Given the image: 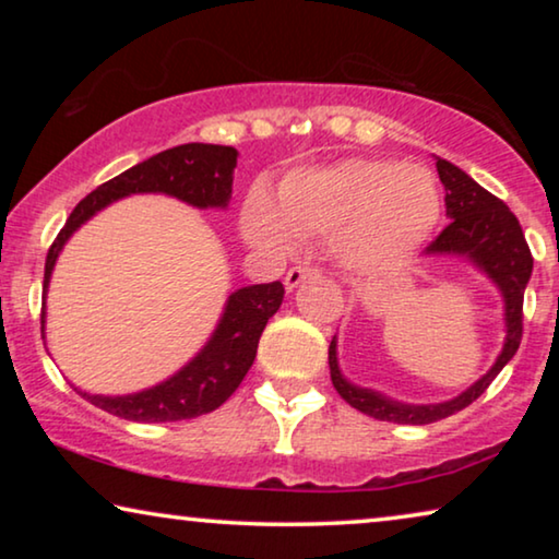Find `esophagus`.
Wrapping results in <instances>:
<instances>
[{
  "instance_id": "esophagus-1",
  "label": "esophagus",
  "mask_w": 559,
  "mask_h": 559,
  "mask_svg": "<svg viewBox=\"0 0 559 559\" xmlns=\"http://www.w3.org/2000/svg\"><path fill=\"white\" fill-rule=\"evenodd\" d=\"M312 272H316V270H310V266H293V270H289L287 277H285L287 293H293V289H295L297 285H302V282L308 280Z\"/></svg>"
}]
</instances>
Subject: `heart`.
<instances>
[{
    "label": "heart",
    "instance_id": "obj_1",
    "mask_svg": "<svg viewBox=\"0 0 559 559\" xmlns=\"http://www.w3.org/2000/svg\"><path fill=\"white\" fill-rule=\"evenodd\" d=\"M440 211L438 182L425 167L354 157L287 175L277 203L254 190L241 228L254 247L274 254H289L297 239L335 236L348 266L381 272L423 247Z\"/></svg>",
    "mask_w": 559,
    "mask_h": 559
}]
</instances>
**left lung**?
<instances>
[{
    "label": "left lung",
    "mask_w": 559,
    "mask_h": 559,
    "mask_svg": "<svg viewBox=\"0 0 559 559\" xmlns=\"http://www.w3.org/2000/svg\"><path fill=\"white\" fill-rule=\"evenodd\" d=\"M442 188H445V209L450 224L442 234L425 249L427 257H457L476 266L486 280L493 282L503 302V335L501 354L496 356L491 369L484 377L448 402L435 404H407L392 396L366 389L343 377L338 366V338L331 341L328 348V366H331V381L343 400L364 415L381 423L396 425H430L461 412L486 392L488 384L499 377V371L514 358L519 343H522V305L524 289L532 277V251L526 247L524 231L514 213L499 198L480 188L471 175L455 167L448 159L435 157Z\"/></svg>",
    "instance_id": "obj_1"
}]
</instances>
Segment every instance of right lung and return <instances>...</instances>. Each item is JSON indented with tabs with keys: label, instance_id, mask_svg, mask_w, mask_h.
Listing matches in <instances>:
<instances>
[{
	"label": "right lung",
	"instance_id": "add662e5",
	"mask_svg": "<svg viewBox=\"0 0 559 559\" xmlns=\"http://www.w3.org/2000/svg\"><path fill=\"white\" fill-rule=\"evenodd\" d=\"M239 152L224 144L190 142L159 152L129 167L117 178L98 186L75 205L58 239L52 241L45 259L43 295H48L52 270L60 251L79 228L104 211L106 205L127 195L163 193L193 205V209L224 211L231 201L234 167ZM285 287L282 282L249 285L234 289L226 297L216 331L190 361L159 384L132 394H91L73 386L83 400L96 404L109 415L132 419V423H178L218 409L247 377L257 356L259 338L274 312L280 310ZM43 338H45V302H43Z\"/></svg>",
	"mask_w": 559,
	"mask_h": 559
}]
</instances>
